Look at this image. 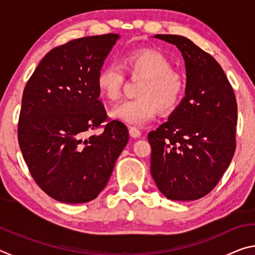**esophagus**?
<instances>
[{
    "label": "esophagus",
    "instance_id": "obj_1",
    "mask_svg": "<svg viewBox=\"0 0 255 255\" xmlns=\"http://www.w3.org/2000/svg\"><path fill=\"white\" fill-rule=\"evenodd\" d=\"M129 133H130V136L133 138L140 137V135H141L140 130L137 127H129Z\"/></svg>",
    "mask_w": 255,
    "mask_h": 255
}]
</instances>
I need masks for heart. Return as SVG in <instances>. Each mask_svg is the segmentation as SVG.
I'll use <instances>...</instances> for the list:
<instances>
[{"label": "heart", "instance_id": "obj_1", "mask_svg": "<svg viewBox=\"0 0 255 255\" xmlns=\"http://www.w3.org/2000/svg\"><path fill=\"white\" fill-rule=\"evenodd\" d=\"M129 76H143L137 86V98L124 101L111 111V117L129 125H144L156 116L175 109L185 90L184 76L172 68L170 59L159 50L141 48L129 50L117 64H108L98 73L97 86L109 101L122 97Z\"/></svg>", "mask_w": 255, "mask_h": 255}]
</instances>
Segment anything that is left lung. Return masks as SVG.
I'll list each match as a JSON object with an SVG mask.
<instances>
[{
	"mask_svg": "<svg viewBox=\"0 0 255 255\" xmlns=\"http://www.w3.org/2000/svg\"><path fill=\"white\" fill-rule=\"evenodd\" d=\"M185 62V97L169 120L148 133L150 173L167 199L191 201L213 190L234 156L237 103L213 56L182 36L156 34Z\"/></svg>",
	"mask_w": 255,
	"mask_h": 255,
	"instance_id": "obj_1",
	"label": "left lung"
}]
</instances>
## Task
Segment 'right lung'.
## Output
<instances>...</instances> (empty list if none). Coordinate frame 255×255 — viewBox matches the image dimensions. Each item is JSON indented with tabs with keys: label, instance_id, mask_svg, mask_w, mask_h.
<instances>
[{
	"label": "right lung",
	"instance_id": "right-lung-1",
	"mask_svg": "<svg viewBox=\"0 0 255 255\" xmlns=\"http://www.w3.org/2000/svg\"><path fill=\"white\" fill-rule=\"evenodd\" d=\"M118 38L107 33L55 47L24 86L19 146L34 182L55 200L83 204L97 198L129 140L126 125L108 117L97 86ZM98 128L101 134L88 135Z\"/></svg>",
	"mask_w": 255,
	"mask_h": 255
}]
</instances>
